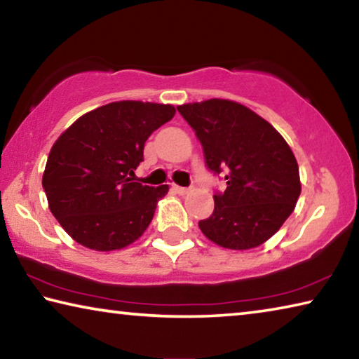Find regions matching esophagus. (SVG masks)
Masks as SVG:
<instances>
[{
    "mask_svg": "<svg viewBox=\"0 0 359 359\" xmlns=\"http://www.w3.org/2000/svg\"><path fill=\"white\" fill-rule=\"evenodd\" d=\"M172 190L177 193V194H182V196H184V194H187L188 193V188H184V187H179V185H172Z\"/></svg>",
    "mask_w": 359,
    "mask_h": 359,
    "instance_id": "1",
    "label": "esophagus"
}]
</instances>
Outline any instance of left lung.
Instances as JSON below:
<instances>
[{
  "label": "left lung",
  "mask_w": 359,
  "mask_h": 359,
  "mask_svg": "<svg viewBox=\"0 0 359 359\" xmlns=\"http://www.w3.org/2000/svg\"><path fill=\"white\" fill-rule=\"evenodd\" d=\"M203 144L208 168L224 172L226 190L214 194L212 215L199 229L214 244L250 250L271 239L301 194L293 150L269 121L231 100L177 106Z\"/></svg>",
  "instance_id": "1"
}]
</instances>
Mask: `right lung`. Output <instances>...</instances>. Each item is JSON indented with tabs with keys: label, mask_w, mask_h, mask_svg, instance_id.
I'll list each match as a JSON object with an SVG mask.
<instances>
[{
	"label": "right lung",
	"mask_w": 359,
	"mask_h": 359,
	"mask_svg": "<svg viewBox=\"0 0 359 359\" xmlns=\"http://www.w3.org/2000/svg\"><path fill=\"white\" fill-rule=\"evenodd\" d=\"M174 115L171 104L115 101L83 114L60 135L42 187L48 209L77 244L120 250L149 228L169 185H142L131 175L145 141Z\"/></svg>",
	"instance_id": "add662e5"
}]
</instances>
